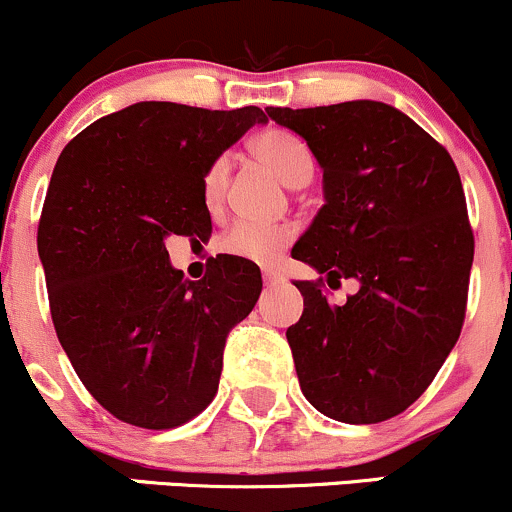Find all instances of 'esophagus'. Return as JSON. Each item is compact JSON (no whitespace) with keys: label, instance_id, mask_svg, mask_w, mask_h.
Returning <instances> with one entry per match:
<instances>
[{"label":"esophagus","instance_id":"esophagus-1","mask_svg":"<svg viewBox=\"0 0 512 512\" xmlns=\"http://www.w3.org/2000/svg\"><path fill=\"white\" fill-rule=\"evenodd\" d=\"M261 273H263V283H266V285H273V283H278V280H280V273L273 266H263Z\"/></svg>","mask_w":512,"mask_h":512}]
</instances>
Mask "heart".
I'll return each mask as SVG.
<instances>
[{
    "label": "heart",
    "instance_id": "b5f03b06",
    "mask_svg": "<svg viewBox=\"0 0 512 512\" xmlns=\"http://www.w3.org/2000/svg\"><path fill=\"white\" fill-rule=\"evenodd\" d=\"M251 151L288 188H300V185L310 183L315 163H312L310 148H307L300 136L290 134L285 129L261 131L251 141ZM229 175H232V158L227 153L217 156L207 166L205 175H202V202H205L207 210L214 212L222 207L229 188ZM293 239L295 227H290V224L236 222L222 236L219 249L234 258H244V261L268 263L280 251L288 249Z\"/></svg>",
    "mask_w": 512,
    "mask_h": 512
}]
</instances>
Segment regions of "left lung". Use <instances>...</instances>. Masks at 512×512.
I'll return each mask as SVG.
<instances>
[{
	"label": "left lung",
	"mask_w": 512,
	"mask_h": 512,
	"mask_svg": "<svg viewBox=\"0 0 512 512\" xmlns=\"http://www.w3.org/2000/svg\"><path fill=\"white\" fill-rule=\"evenodd\" d=\"M322 166L324 205L293 258L356 278L344 305L324 280H293L305 310L288 327L302 395L346 425L408 410L454 349L466 317L474 232L447 148L383 102L268 107Z\"/></svg>",
	"instance_id": "obj_1"
}]
</instances>
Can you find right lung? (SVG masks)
Masks as SVG:
<instances>
[{
	"label": "right lung",
	"instance_id": "right-lung-1",
	"mask_svg": "<svg viewBox=\"0 0 512 512\" xmlns=\"http://www.w3.org/2000/svg\"><path fill=\"white\" fill-rule=\"evenodd\" d=\"M263 122L258 107L136 102L82 129L53 168L38 222L53 327L82 386L126 425L173 430L217 395L261 271L224 254L188 280L166 236L212 234L202 175Z\"/></svg>",
	"mask_w": 512,
	"mask_h": 512
}]
</instances>
